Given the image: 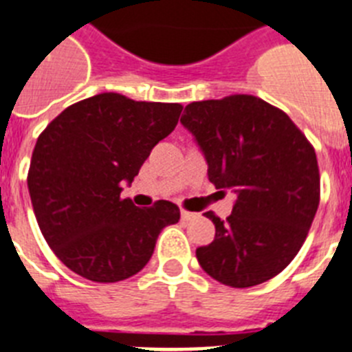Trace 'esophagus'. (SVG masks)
Segmentation results:
<instances>
[{
    "mask_svg": "<svg viewBox=\"0 0 352 352\" xmlns=\"http://www.w3.org/2000/svg\"><path fill=\"white\" fill-rule=\"evenodd\" d=\"M192 219H196V213L187 212V210H182V221H192Z\"/></svg>",
    "mask_w": 352,
    "mask_h": 352,
    "instance_id": "esophagus-1",
    "label": "esophagus"
}]
</instances>
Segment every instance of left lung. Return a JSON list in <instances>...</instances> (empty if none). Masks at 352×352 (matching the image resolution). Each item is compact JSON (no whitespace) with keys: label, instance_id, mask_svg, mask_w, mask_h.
I'll use <instances>...</instances> for the list:
<instances>
[{"label":"left lung","instance_id":"left-lung-1","mask_svg":"<svg viewBox=\"0 0 352 352\" xmlns=\"http://www.w3.org/2000/svg\"><path fill=\"white\" fill-rule=\"evenodd\" d=\"M182 124L205 153L210 182L236 196L226 221L205 213L215 239L196 249L199 265L233 288L278 276L302 248L319 208L310 140L283 110L249 94L194 101Z\"/></svg>","mask_w":352,"mask_h":352}]
</instances>
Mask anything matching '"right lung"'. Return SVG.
<instances>
[{
	"label": "right lung",
	"instance_id": "add662e5",
	"mask_svg": "<svg viewBox=\"0 0 352 352\" xmlns=\"http://www.w3.org/2000/svg\"><path fill=\"white\" fill-rule=\"evenodd\" d=\"M182 110L103 92L67 107L38 135L32 206L47 245L73 272L96 283L130 278L149 262L160 231L179 221L170 201L137 208L122 199L121 183L133 182Z\"/></svg>",
	"mask_w": 352,
	"mask_h": 352
}]
</instances>
